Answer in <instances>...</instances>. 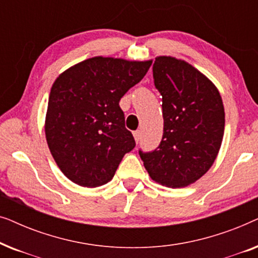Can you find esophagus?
<instances>
[{
  "label": "esophagus",
  "mask_w": 258,
  "mask_h": 258,
  "mask_svg": "<svg viewBox=\"0 0 258 258\" xmlns=\"http://www.w3.org/2000/svg\"><path fill=\"white\" fill-rule=\"evenodd\" d=\"M133 134H134V137H135L136 143H139L141 141V132H140V130H136V132H134Z\"/></svg>",
  "instance_id": "obj_1"
}]
</instances>
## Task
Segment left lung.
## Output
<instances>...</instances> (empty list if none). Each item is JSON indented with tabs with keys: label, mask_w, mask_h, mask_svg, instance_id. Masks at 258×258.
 <instances>
[{
	"label": "left lung",
	"mask_w": 258,
	"mask_h": 258,
	"mask_svg": "<svg viewBox=\"0 0 258 258\" xmlns=\"http://www.w3.org/2000/svg\"><path fill=\"white\" fill-rule=\"evenodd\" d=\"M162 95L164 125L153 151L139 150L155 182L182 188L202 177L213 165L224 134V107L217 88L189 63L160 56L153 66Z\"/></svg>",
	"instance_id": "obj_1"
}]
</instances>
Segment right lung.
I'll return each mask as SVG.
<instances>
[{
    "label": "right lung",
    "instance_id": "1",
    "mask_svg": "<svg viewBox=\"0 0 258 258\" xmlns=\"http://www.w3.org/2000/svg\"><path fill=\"white\" fill-rule=\"evenodd\" d=\"M150 66L151 61L98 56L56 79L49 95L45 137L56 164L70 181L88 188L105 184L135 148L118 103Z\"/></svg>",
    "mask_w": 258,
    "mask_h": 258
}]
</instances>
